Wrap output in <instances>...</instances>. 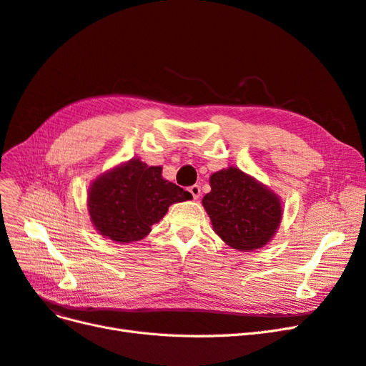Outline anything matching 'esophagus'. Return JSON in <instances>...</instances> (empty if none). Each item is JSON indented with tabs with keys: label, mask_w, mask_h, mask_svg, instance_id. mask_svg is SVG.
<instances>
[{
	"label": "esophagus",
	"mask_w": 366,
	"mask_h": 366,
	"mask_svg": "<svg viewBox=\"0 0 366 366\" xmlns=\"http://www.w3.org/2000/svg\"><path fill=\"white\" fill-rule=\"evenodd\" d=\"M189 192H191V195L194 197V200H198V198H200V195H202V189H200V186H198V184H194V186H191V187H189Z\"/></svg>",
	"instance_id": "esophagus-1"
}]
</instances>
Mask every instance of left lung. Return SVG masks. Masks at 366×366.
<instances>
[{"instance_id": "obj_1", "label": "left lung", "mask_w": 366, "mask_h": 366, "mask_svg": "<svg viewBox=\"0 0 366 366\" xmlns=\"http://www.w3.org/2000/svg\"><path fill=\"white\" fill-rule=\"evenodd\" d=\"M209 184L202 204L215 234L241 252L269 244L282 219L280 195L235 166L214 172Z\"/></svg>"}]
</instances>
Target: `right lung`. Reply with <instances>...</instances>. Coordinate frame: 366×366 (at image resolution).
Here are the masks:
<instances>
[{
    "label": "right lung",
    "instance_id": "add662e5",
    "mask_svg": "<svg viewBox=\"0 0 366 366\" xmlns=\"http://www.w3.org/2000/svg\"><path fill=\"white\" fill-rule=\"evenodd\" d=\"M162 166L131 159L97 175L88 187V215L99 235L120 244L145 238L174 203L192 195L163 179Z\"/></svg>",
    "mask_w": 366,
    "mask_h": 366
}]
</instances>
